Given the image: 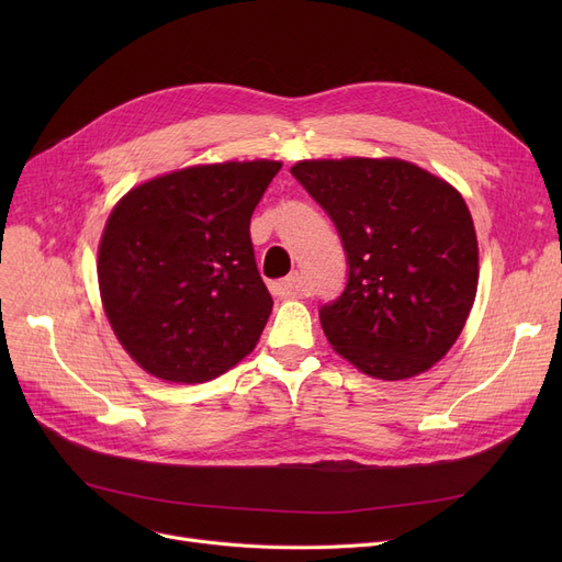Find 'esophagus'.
Here are the masks:
<instances>
[{
  "mask_svg": "<svg viewBox=\"0 0 562 562\" xmlns=\"http://www.w3.org/2000/svg\"><path fill=\"white\" fill-rule=\"evenodd\" d=\"M299 286H301V276L299 273H291L284 280L271 282V291H273V296H278V299L293 296V293L299 291Z\"/></svg>",
  "mask_w": 562,
  "mask_h": 562,
  "instance_id": "obj_1",
  "label": "esophagus"
}]
</instances>
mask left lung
<instances>
[{
  "instance_id": "left-lung-1",
  "label": "left lung",
  "mask_w": 562,
  "mask_h": 562,
  "mask_svg": "<svg viewBox=\"0 0 562 562\" xmlns=\"http://www.w3.org/2000/svg\"><path fill=\"white\" fill-rule=\"evenodd\" d=\"M291 175L333 218L348 282L318 316L362 373L428 371L460 337L479 289V241L462 195L403 159H310Z\"/></svg>"
}]
</instances>
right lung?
I'll use <instances>...</instances> for the list:
<instances>
[{"label":"right lung","mask_w":562,"mask_h":562,"mask_svg":"<svg viewBox=\"0 0 562 562\" xmlns=\"http://www.w3.org/2000/svg\"><path fill=\"white\" fill-rule=\"evenodd\" d=\"M280 161L175 170L113 206L98 252L100 296L132 360L168 382H206L257 346L271 316L250 216Z\"/></svg>","instance_id":"add662e5"}]
</instances>
